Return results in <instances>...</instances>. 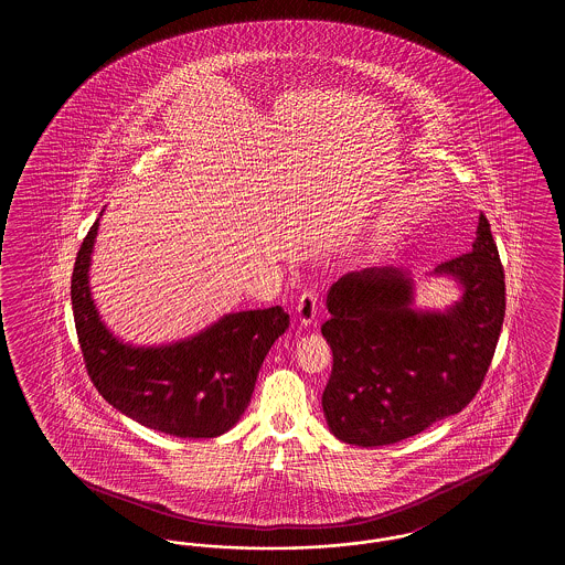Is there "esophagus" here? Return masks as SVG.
<instances>
[{
  "instance_id": "obj_1",
  "label": "esophagus",
  "mask_w": 565,
  "mask_h": 565,
  "mask_svg": "<svg viewBox=\"0 0 565 565\" xmlns=\"http://www.w3.org/2000/svg\"><path fill=\"white\" fill-rule=\"evenodd\" d=\"M318 305H320V300H318V295L313 290L302 292L300 298H298V305H296L298 322L302 323V326H309V323L313 322L316 316H318Z\"/></svg>"
}]
</instances>
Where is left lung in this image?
<instances>
[{
  "instance_id": "obj_1",
  "label": "left lung",
  "mask_w": 565,
  "mask_h": 565,
  "mask_svg": "<svg viewBox=\"0 0 565 565\" xmlns=\"http://www.w3.org/2000/svg\"><path fill=\"white\" fill-rule=\"evenodd\" d=\"M461 298L447 311L413 307L408 270H351L328 290L323 339L332 373L322 406L330 431L383 447L459 413L481 390L507 311V284L491 226L479 215L472 252L438 265Z\"/></svg>"
}]
</instances>
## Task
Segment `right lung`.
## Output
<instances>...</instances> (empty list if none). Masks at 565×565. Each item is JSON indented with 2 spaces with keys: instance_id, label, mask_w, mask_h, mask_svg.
Wrapping results in <instances>:
<instances>
[{
  "instance_id": "1",
  "label": "right lung",
  "mask_w": 565,
  "mask_h": 565,
  "mask_svg": "<svg viewBox=\"0 0 565 565\" xmlns=\"http://www.w3.org/2000/svg\"><path fill=\"white\" fill-rule=\"evenodd\" d=\"M97 228L99 217L82 242L72 275L74 322L90 381L114 408L146 428L180 438L231 430L290 316L281 307L239 311L169 345L122 343L102 322L88 286Z\"/></svg>"
}]
</instances>
